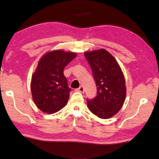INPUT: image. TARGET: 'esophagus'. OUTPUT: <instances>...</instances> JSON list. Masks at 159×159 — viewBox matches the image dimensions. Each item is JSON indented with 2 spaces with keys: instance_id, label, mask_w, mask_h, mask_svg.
<instances>
[{
  "instance_id": "esophagus-1",
  "label": "esophagus",
  "mask_w": 159,
  "mask_h": 159,
  "mask_svg": "<svg viewBox=\"0 0 159 159\" xmlns=\"http://www.w3.org/2000/svg\"><path fill=\"white\" fill-rule=\"evenodd\" d=\"M77 90L79 91V92H80V93H84V91H85L84 87H83V86H80V87H79V88H78Z\"/></svg>"
}]
</instances>
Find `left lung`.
<instances>
[{
  "label": "left lung",
  "instance_id": "obj_1",
  "mask_svg": "<svg viewBox=\"0 0 159 159\" xmlns=\"http://www.w3.org/2000/svg\"><path fill=\"white\" fill-rule=\"evenodd\" d=\"M84 55L92 69L98 94L87 99L88 107L93 114L107 119L122 108L126 96L124 75L111 53L104 49L85 52Z\"/></svg>",
  "mask_w": 159,
  "mask_h": 159
}]
</instances>
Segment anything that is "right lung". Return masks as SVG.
Listing matches in <instances>:
<instances>
[{"instance_id":"right-lung-1","label":"right lung","mask_w":159,"mask_h":159,"mask_svg":"<svg viewBox=\"0 0 159 159\" xmlns=\"http://www.w3.org/2000/svg\"><path fill=\"white\" fill-rule=\"evenodd\" d=\"M76 56L74 52L55 50L39 60L32 75L31 90L35 104L43 112L54 114L66 105L71 89L63 71Z\"/></svg>"}]
</instances>
